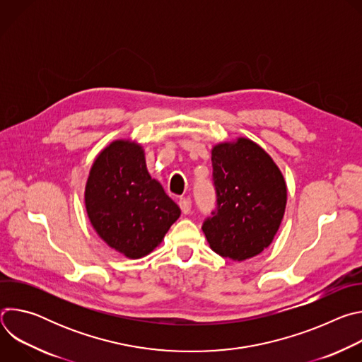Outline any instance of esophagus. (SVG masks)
<instances>
[{
  "label": "esophagus",
  "mask_w": 362,
  "mask_h": 362,
  "mask_svg": "<svg viewBox=\"0 0 362 362\" xmlns=\"http://www.w3.org/2000/svg\"><path fill=\"white\" fill-rule=\"evenodd\" d=\"M179 206H180L182 212H183L185 215H187V214H190V209H192V200H190L189 197H182V199L179 200Z\"/></svg>",
  "instance_id": "1"
}]
</instances>
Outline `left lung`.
I'll return each instance as SVG.
<instances>
[{
	"label": "left lung",
	"mask_w": 362,
	"mask_h": 362,
	"mask_svg": "<svg viewBox=\"0 0 362 362\" xmlns=\"http://www.w3.org/2000/svg\"><path fill=\"white\" fill-rule=\"evenodd\" d=\"M218 212L202 230L214 252L246 261L267 249L284 219L286 182L278 165L247 137L212 147Z\"/></svg>",
	"instance_id": "1"
}]
</instances>
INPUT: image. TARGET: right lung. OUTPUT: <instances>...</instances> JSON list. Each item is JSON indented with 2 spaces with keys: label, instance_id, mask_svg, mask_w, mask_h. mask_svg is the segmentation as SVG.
Masks as SVG:
<instances>
[{
  "label": "right lung",
  "instance_id": "right-lung-1",
  "mask_svg": "<svg viewBox=\"0 0 362 362\" xmlns=\"http://www.w3.org/2000/svg\"><path fill=\"white\" fill-rule=\"evenodd\" d=\"M88 221L112 249L140 259L156 249L179 219V206L153 179L140 143L113 140L93 162L84 187Z\"/></svg>",
  "mask_w": 362,
  "mask_h": 362
}]
</instances>
